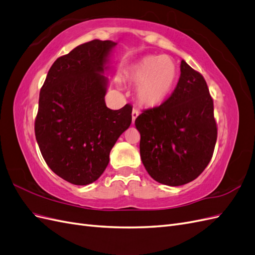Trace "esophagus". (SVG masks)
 Instances as JSON below:
<instances>
[{
	"instance_id": "obj_1",
	"label": "esophagus",
	"mask_w": 255,
	"mask_h": 255,
	"mask_svg": "<svg viewBox=\"0 0 255 255\" xmlns=\"http://www.w3.org/2000/svg\"><path fill=\"white\" fill-rule=\"evenodd\" d=\"M131 115H132V124H134V121H135V119L137 118V116H139V111H137L136 109H133V110H132V113H131Z\"/></svg>"
}]
</instances>
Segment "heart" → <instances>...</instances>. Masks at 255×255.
Masks as SVG:
<instances>
[{
	"instance_id": "b5f03b06",
	"label": "heart",
	"mask_w": 255,
	"mask_h": 255,
	"mask_svg": "<svg viewBox=\"0 0 255 255\" xmlns=\"http://www.w3.org/2000/svg\"><path fill=\"white\" fill-rule=\"evenodd\" d=\"M178 69L166 55L143 57L127 71V78L137 87V100L147 108H157L168 99L176 84Z\"/></svg>"
}]
</instances>
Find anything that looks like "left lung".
<instances>
[{
  "label": "left lung",
  "instance_id": "obj_1",
  "mask_svg": "<svg viewBox=\"0 0 255 255\" xmlns=\"http://www.w3.org/2000/svg\"><path fill=\"white\" fill-rule=\"evenodd\" d=\"M140 155L147 173L172 187L205 170L217 141L214 101L205 79L183 60L175 90L164 103L137 116Z\"/></svg>",
  "mask_w": 255,
  "mask_h": 255
}]
</instances>
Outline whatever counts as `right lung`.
Listing matches in <instances>:
<instances>
[{"label":"right lung","instance_id":"obj_1","mask_svg":"<svg viewBox=\"0 0 255 255\" xmlns=\"http://www.w3.org/2000/svg\"><path fill=\"white\" fill-rule=\"evenodd\" d=\"M115 45L95 39L76 47L53 63L40 90L36 141L49 168L70 184L97 180L131 124V106L111 110L105 101Z\"/></svg>","mask_w":255,"mask_h":255}]
</instances>
